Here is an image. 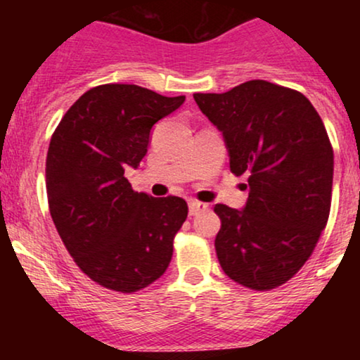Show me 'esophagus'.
Returning a JSON list of instances; mask_svg holds the SVG:
<instances>
[{"label": "esophagus", "instance_id": "obj_1", "mask_svg": "<svg viewBox=\"0 0 360 360\" xmlns=\"http://www.w3.org/2000/svg\"><path fill=\"white\" fill-rule=\"evenodd\" d=\"M206 210H208V205L206 203H201V201H196V200L189 201V214H191V217L201 212H206Z\"/></svg>", "mask_w": 360, "mask_h": 360}]
</instances>
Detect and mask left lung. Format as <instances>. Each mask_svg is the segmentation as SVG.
I'll return each instance as SVG.
<instances>
[{
  "label": "left lung",
  "mask_w": 360,
  "mask_h": 360,
  "mask_svg": "<svg viewBox=\"0 0 360 360\" xmlns=\"http://www.w3.org/2000/svg\"><path fill=\"white\" fill-rule=\"evenodd\" d=\"M193 96L223 134L230 171L249 176L242 210L214 206L221 269L255 291L278 288L303 267L328 221L333 148L323 122L300 91L262 79Z\"/></svg>",
  "instance_id": "obj_1"
}]
</instances>
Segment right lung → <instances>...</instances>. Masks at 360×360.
Returning a JSON list of instances; mask_svg holds the SVG:
<instances>
[{"label":"right lung","mask_w":360,"mask_h":360,"mask_svg":"<svg viewBox=\"0 0 360 360\" xmlns=\"http://www.w3.org/2000/svg\"><path fill=\"white\" fill-rule=\"evenodd\" d=\"M184 100L101 84L86 91L53 131L45 164L49 210L74 262L103 288L135 292L171 262L188 205L134 191L125 169L139 167L152 127Z\"/></svg>","instance_id":"right-lung-1"}]
</instances>
